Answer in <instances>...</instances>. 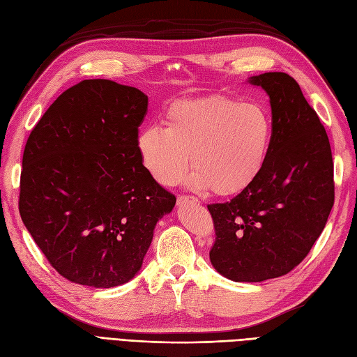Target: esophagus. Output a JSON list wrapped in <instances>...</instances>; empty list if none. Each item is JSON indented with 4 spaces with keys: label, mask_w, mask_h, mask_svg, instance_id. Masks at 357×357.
<instances>
[{
    "label": "esophagus",
    "mask_w": 357,
    "mask_h": 357,
    "mask_svg": "<svg viewBox=\"0 0 357 357\" xmlns=\"http://www.w3.org/2000/svg\"><path fill=\"white\" fill-rule=\"evenodd\" d=\"M199 202L198 201V198H195V197H192V195H178V198H177V202L178 204H185V202Z\"/></svg>",
    "instance_id": "34e87169"
}]
</instances>
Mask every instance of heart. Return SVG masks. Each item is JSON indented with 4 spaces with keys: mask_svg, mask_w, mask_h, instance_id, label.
<instances>
[{
    "mask_svg": "<svg viewBox=\"0 0 357 357\" xmlns=\"http://www.w3.org/2000/svg\"><path fill=\"white\" fill-rule=\"evenodd\" d=\"M273 135L264 105L211 95L172 104L165 126H143L135 146L144 168L160 185L174 186L185 178L192 155L193 186L234 195L261 174Z\"/></svg>",
    "mask_w": 357,
    "mask_h": 357,
    "instance_id": "heart-1",
    "label": "heart"
}]
</instances>
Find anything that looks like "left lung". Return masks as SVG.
I'll list each match as a JSON object with an SVG mask.
<instances>
[{"mask_svg":"<svg viewBox=\"0 0 357 357\" xmlns=\"http://www.w3.org/2000/svg\"><path fill=\"white\" fill-rule=\"evenodd\" d=\"M273 112V144L261 174L228 202L208 204L215 240L210 261L234 282H264L298 266L328 222L335 201L325 126L286 73L255 75Z\"/></svg>","mask_w":357,"mask_h":357,"instance_id":"1","label":"left lung"}]
</instances>
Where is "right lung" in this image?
<instances>
[{"label": "right lung", "instance_id": "1", "mask_svg": "<svg viewBox=\"0 0 357 357\" xmlns=\"http://www.w3.org/2000/svg\"><path fill=\"white\" fill-rule=\"evenodd\" d=\"M147 96L112 80L62 92L32 128L19 213L49 264L68 282L114 287L142 268L176 197L149 174L135 146Z\"/></svg>", "mask_w": 357, "mask_h": 357}]
</instances>
